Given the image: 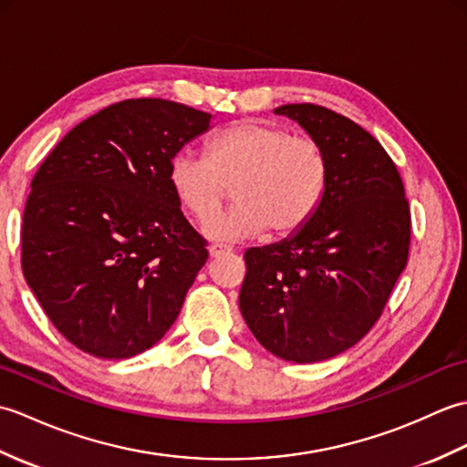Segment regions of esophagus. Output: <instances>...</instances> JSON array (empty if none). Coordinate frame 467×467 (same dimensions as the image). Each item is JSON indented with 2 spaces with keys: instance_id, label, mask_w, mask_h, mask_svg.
<instances>
[{
  "instance_id": "esophagus-1",
  "label": "esophagus",
  "mask_w": 467,
  "mask_h": 467,
  "mask_svg": "<svg viewBox=\"0 0 467 467\" xmlns=\"http://www.w3.org/2000/svg\"><path fill=\"white\" fill-rule=\"evenodd\" d=\"M228 253H233V249H231V246H226V244H211V246H208V254H211L213 259H216V256L228 254Z\"/></svg>"
}]
</instances>
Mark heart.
Wrapping results in <instances>:
<instances>
[{
	"instance_id": "b5f03b06",
	"label": "heart",
	"mask_w": 467,
	"mask_h": 467,
	"mask_svg": "<svg viewBox=\"0 0 467 467\" xmlns=\"http://www.w3.org/2000/svg\"><path fill=\"white\" fill-rule=\"evenodd\" d=\"M329 164L323 148L289 128L244 120L224 128L206 144V158L178 152L168 164L176 201L194 221L206 223L235 186L237 204L204 226L214 241H239L271 228L293 234L319 208Z\"/></svg>"
}]
</instances>
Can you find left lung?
I'll return each mask as SVG.
<instances>
[{"mask_svg":"<svg viewBox=\"0 0 467 467\" xmlns=\"http://www.w3.org/2000/svg\"><path fill=\"white\" fill-rule=\"evenodd\" d=\"M275 112L323 148L329 181L303 228L244 253L239 306L266 351L315 363L349 349L381 317L408 265L411 214L398 168L359 124L315 104Z\"/></svg>","mask_w":467,"mask_h":467,"instance_id":"1","label":"left lung"}]
</instances>
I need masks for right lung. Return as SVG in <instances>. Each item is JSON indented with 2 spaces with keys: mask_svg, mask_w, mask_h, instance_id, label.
Masks as SVG:
<instances>
[{
  "mask_svg": "<svg viewBox=\"0 0 467 467\" xmlns=\"http://www.w3.org/2000/svg\"><path fill=\"white\" fill-rule=\"evenodd\" d=\"M211 114L138 98L72 128L32 181L22 269L49 321L78 349L128 359L171 329L208 251L168 182Z\"/></svg>",
  "mask_w": 467,
  "mask_h": 467,
  "instance_id": "right-lung-1",
  "label": "right lung"
}]
</instances>
